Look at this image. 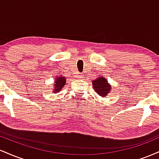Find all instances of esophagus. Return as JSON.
I'll list each match as a JSON object with an SVG mask.
<instances>
[{"instance_id":"1","label":"esophagus","mask_w":159,"mask_h":159,"mask_svg":"<svg viewBox=\"0 0 159 159\" xmlns=\"http://www.w3.org/2000/svg\"><path fill=\"white\" fill-rule=\"evenodd\" d=\"M78 78H79V79H82V78H83V75H82V74H81V73H79L78 75Z\"/></svg>"}]
</instances>
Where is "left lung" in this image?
Masks as SVG:
<instances>
[{"instance_id":"8db88e82","label":"left lung","mask_w":159,"mask_h":159,"mask_svg":"<svg viewBox=\"0 0 159 159\" xmlns=\"http://www.w3.org/2000/svg\"><path fill=\"white\" fill-rule=\"evenodd\" d=\"M93 88L96 93L101 97H106L107 94L110 93L111 86L107 82V80L104 77H98L96 79L92 81Z\"/></svg>"}]
</instances>
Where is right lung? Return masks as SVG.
<instances>
[{
  "instance_id": "obj_1",
  "label": "right lung",
  "mask_w": 159,
  "mask_h": 159,
  "mask_svg": "<svg viewBox=\"0 0 159 159\" xmlns=\"http://www.w3.org/2000/svg\"><path fill=\"white\" fill-rule=\"evenodd\" d=\"M66 84V78L63 77V76L60 75L59 77H57L55 81H54V84H53V91L54 93H57L60 92L63 87H64Z\"/></svg>"
}]
</instances>
